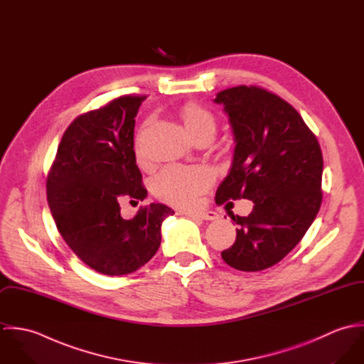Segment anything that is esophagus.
Masks as SVG:
<instances>
[{"label": "esophagus", "instance_id": "1", "mask_svg": "<svg viewBox=\"0 0 364 364\" xmlns=\"http://www.w3.org/2000/svg\"><path fill=\"white\" fill-rule=\"evenodd\" d=\"M188 217H198V218H202V220H217L218 218V214L215 211H211V210H199V211H195V213H186Z\"/></svg>", "mask_w": 364, "mask_h": 364}]
</instances>
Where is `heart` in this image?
I'll use <instances>...</instances> for the list:
<instances>
[{
	"label": "heart",
	"mask_w": 364,
	"mask_h": 364,
	"mask_svg": "<svg viewBox=\"0 0 364 364\" xmlns=\"http://www.w3.org/2000/svg\"><path fill=\"white\" fill-rule=\"evenodd\" d=\"M181 116L186 132L192 139L213 137L217 130V122L211 112L200 105H185L181 110ZM150 122L144 123V127ZM213 182L211 171L202 166H183L172 165L162 169L153 181L154 193L164 202L178 206L189 208L198 198L208 189Z\"/></svg>",
	"instance_id": "1"
}]
</instances>
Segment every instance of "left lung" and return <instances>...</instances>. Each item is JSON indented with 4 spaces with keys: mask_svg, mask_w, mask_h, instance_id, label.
Instances as JSON below:
<instances>
[{
    "mask_svg": "<svg viewBox=\"0 0 364 364\" xmlns=\"http://www.w3.org/2000/svg\"><path fill=\"white\" fill-rule=\"evenodd\" d=\"M214 102L224 106L235 143L215 203L254 202L247 217L230 214L240 227L221 257L234 269L258 272L283 259L315 220L322 202L321 147L299 112L263 88H228Z\"/></svg>",
    "mask_w": 364,
    "mask_h": 364,
    "instance_id": "1",
    "label": "left lung"
}]
</instances>
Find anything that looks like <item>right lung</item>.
<instances>
[{
	"instance_id": "right-lung-1",
	"label": "right lung",
	"mask_w": 364,
	"mask_h": 364,
	"mask_svg": "<svg viewBox=\"0 0 364 364\" xmlns=\"http://www.w3.org/2000/svg\"><path fill=\"white\" fill-rule=\"evenodd\" d=\"M144 97H120L77 117L64 132L50 173L48 202L58 232L94 270L120 276L156 255L161 224L172 208L151 203L132 220L120 215V196L144 200L136 165L134 117Z\"/></svg>"
}]
</instances>
